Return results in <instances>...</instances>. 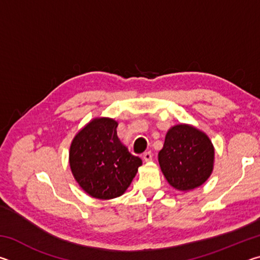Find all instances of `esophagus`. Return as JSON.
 <instances>
[{"mask_svg": "<svg viewBox=\"0 0 260 260\" xmlns=\"http://www.w3.org/2000/svg\"><path fill=\"white\" fill-rule=\"evenodd\" d=\"M143 159H144V161H151V159H152L151 152H150V151L144 152V153H143Z\"/></svg>", "mask_w": 260, "mask_h": 260, "instance_id": "esophagus-1", "label": "esophagus"}]
</instances>
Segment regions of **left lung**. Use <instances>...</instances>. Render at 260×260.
Wrapping results in <instances>:
<instances>
[{
  "label": "left lung",
  "instance_id": "obj_1",
  "mask_svg": "<svg viewBox=\"0 0 260 260\" xmlns=\"http://www.w3.org/2000/svg\"><path fill=\"white\" fill-rule=\"evenodd\" d=\"M162 174L179 191L199 188L212 174L214 147L208 135L189 124L167 131L164 147L158 153Z\"/></svg>",
  "mask_w": 260,
  "mask_h": 260
}]
</instances>
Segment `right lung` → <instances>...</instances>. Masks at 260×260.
Returning <instances> with one entry per match:
<instances>
[{"instance_id":"1","label":"right lung","mask_w":260,"mask_h":260,"mask_svg":"<svg viewBox=\"0 0 260 260\" xmlns=\"http://www.w3.org/2000/svg\"><path fill=\"white\" fill-rule=\"evenodd\" d=\"M117 127L118 121L112 118H94L78 132L70 146L73 178L94 199L121 196L142 165L141 158L132 155L120 142Z\"/></svg>"}]
</instances>
